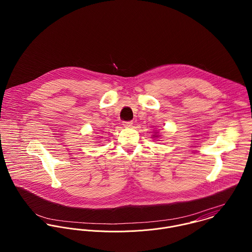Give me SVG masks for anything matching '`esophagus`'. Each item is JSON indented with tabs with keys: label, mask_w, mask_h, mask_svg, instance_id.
Returning <instances> with one entry per match:
<instances>
[{
	"label": "esophagus",
	"mask_w": 252,
	"mask_h": 252,
	"mask_svg": "<svg viewBox=\"0 0 252 252\" xmlns=\"http://www.w3.org/2000/svg\"><path fill=\"white\" fill-rule=\"evenodd\" d=\"M123 126L125 128H130L133 126V122L132 121H123Z\"/></svg>",
	"instance_id": "34e87169"
}]
</instances>
